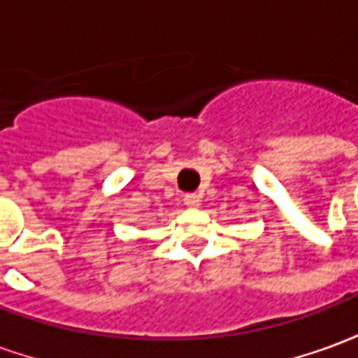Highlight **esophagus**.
Segmentation results:
<instances>
[{
	"instance_id": "1",
	"label": "esophagus",
	"mask_w": 358,
	"mask_h": 358,
	"mask_svg": "<svg viewBox=\"0 0 358 358\" xmlns=\"http://www.w3.org/2000/svg\"><path fill=\"white\" fill-rule=\"evenodd\" d=\"M183 203H185L187 207H191V209H197L201 205V197L197 193H187L185 197H183Z\"/></svg>"
}]
</instances>
